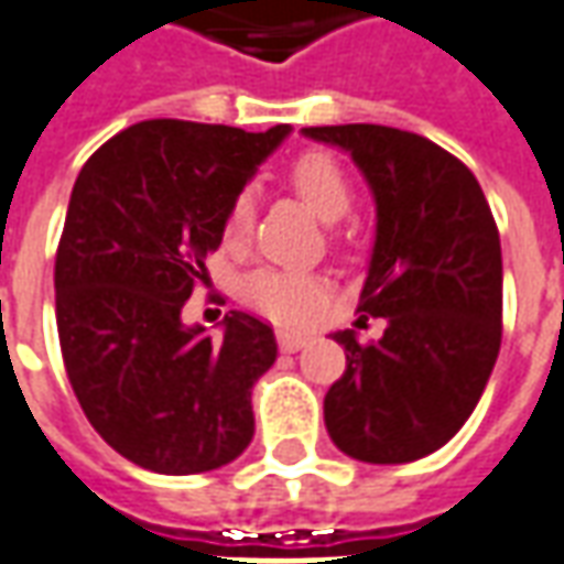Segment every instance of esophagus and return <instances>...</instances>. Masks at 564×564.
I'll return each mask as SVG.
<instances>
[{"instance_id":"34e87169","label":"esophagus","mask_w":564,"mask_h":564,"mask_svg":"<svg viewBox=\"0 0 564 564\" xmlns=\"http://www.w3.org/2000/svg\"><path fill=\"white\" fill-rule=\"evenodd\" d=\"M305 343H308V333H299V330L278 333V346H281L283 351H299Z\"/></svg>"}]
</instances>
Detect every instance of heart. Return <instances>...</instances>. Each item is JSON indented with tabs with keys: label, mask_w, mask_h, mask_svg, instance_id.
I'll return each mask as SVG.
<instances>
[{
	"label": "heart",
	"mask_w": 564,
	"mask_h": 564,
	"mask_svg": "<svg viewBox=\"0 0 564 564\" xmlns=\"http://www.w3.org/2000/svg\"><path fill=\"white\" fill-rule=\"evenodd\" d=\"M286 185L293 187L299 200L324 221H339L351 209L355 191L339 160L327 151H305L286 170ZM252 228L250 194H234L225 218H221V240L228 250L247 243ZM243 296L256 312L274 321L293 324L302 321L327 296V281L305 271H283V268H259L243 281Z\"/></svg>",
	"instance_id": "1"
}]
</instances>
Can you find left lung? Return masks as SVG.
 I'll return each mask as SVG.
<instances>
[{
	"mask_svg": "<svg viewBox=\"0 0 564 564\" xmlns=\"http://www.w3.org/2000/svg\"><path fill=\"white\" fill-rule=\"evenodd\" d=\"M305 135L351 153L373 187L377 247L358 312L386 321L377 343L333 336L346 370L324 398V423L348 457L411 463L457 435L497 361V221L469 166L416 132L348 122Z\"/></svg>",
	"mask_w": 564,
	"mask_h": 564,
	"instance_id": "obj_1",
	"label": "left lung"
}]
</instances>
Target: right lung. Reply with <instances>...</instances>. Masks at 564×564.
I'll list each match as a JSON object with an SVG mask.
<instances>
[{
    "label": "right lung",
    "mask_w": 564,
    "mask_h": 564,
    "mask_svg": "<svg viewBox=\"0 0 564 564\" xmlns=\"http://www.w3.org/2000/svg\"><path fill=\"white\" fill-rule=\"evenodd\" d=\"M290 129L144 120L86 160L55 252V317L73 394L117 454L160 475H194L252 442V382L278 358L256 314L225 336L185 327L206 256L252 170Z\"/></svg>",
    "instance_id": "right-lung-1"
}]
</instances>
